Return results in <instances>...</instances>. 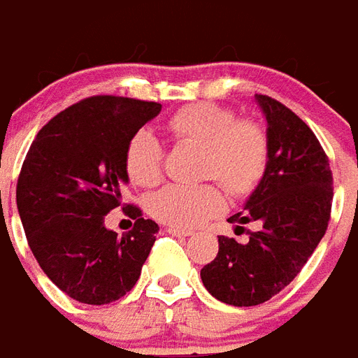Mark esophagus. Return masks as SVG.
Listing matches in <instances>:
<instances>
[{
    "mask_svg": "<svg viewBox=\"0 0 358 358\" xmlns=\"http://www.w3.org/2000/svg\"><path fill=\"white\" fill-rule=\"evenodd\" d=\"M169 235H173V237H189V235H192V229H185V227H167L166 229Z\"/></svg>",
    "mask_w": 358,
    "mask_h": 358,
    "instance_id": "1",
    "label": "esophagus"
}]
</instances>
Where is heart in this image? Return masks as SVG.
I'll return each mask as SVG.
<instances>
[{"label": "heart", "mask_w": 358, "mask_h": 358, "mask_svg": "<svg viewBox=\"0 0 358 358\" xmlns=\"http://www.w3.org/2000/svg\"><path fill=\"white\" fill-rule=\"evenodd\" d=\"M164 129L177 144L202 148L200 175L224 185L231 194L252 191L268 166V134L252 119L215 103H191L173 111ZM164 144L150 131L133 134L125 150V171L138 187H154L162 179ZM222 206L214 183L169 185L152 199V215L171 227H191Z\"/></svg>", "instance_id": "b5f03b06"}]
</instances>
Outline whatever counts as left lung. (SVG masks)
<instances>
[{
	"mask_svg": "<svg viewBox=\"0 0 358 358\" xmlns=\"http://www.w3.org/2000/svg\"><path fill=\"white\" fill-rule=\"evenodd\" d=\"M268 121V166L256 191L229 217L252 224L248 241L220 235V250L200 270L204 287L233 306L270 301L295 280L328 229L334 177L329 159L303 119L270 96L256 94Z\"/></svg>",
	"mask_w": 358,
	"mask_h": 358,
	"instance_id": "8db88e82",
	"label": "left lung"
}]
</instances>
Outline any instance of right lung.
Returning <instances> with one entry per match:
<instances>
[{"label": "right lung", "instance_id": "add662e5", "mask_svg": "<svg viewBox=\"0 0 358 358\" xmlns=\"http://www.w3.org/2000/svg\"><path fill=\"white\" fill-rule=\"evenodd\" d=\"M162 103L90 96L50 119L30 144L17 181V208L32 255L65 295L110 305L134 287L159 227L123 202L125 150ZM121 206L135 220L123 238L103 215Z\"/></svg>", "mask_w": 358, "mask_h": 358}]
</instances>
